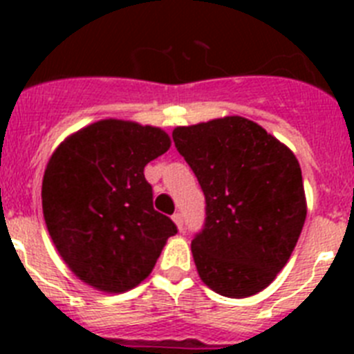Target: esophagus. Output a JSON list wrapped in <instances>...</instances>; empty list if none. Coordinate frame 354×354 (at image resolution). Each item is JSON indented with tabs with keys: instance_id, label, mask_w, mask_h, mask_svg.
Instances as JSON below:
<instances>
[{
	"instance_id": "1",
	"label": "esophagus",
	"mask_w": 354,
	"mask_h": 354,
	"mask_svg": "<svg viewBox=\"0 0 354 354\" xmlns=\"http://www.w3.org/2000/svg\"><path fill=\"white\" fill-rule=\"evenodd\" d=\"M171 220H174V223L177 225V228H179L180 232H183V228H184V218L180 212H175L174 216H171Z\"/></svg>"
}]
</instances>
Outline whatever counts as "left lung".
Masks as SVG:
<instances>
[{"instance_id": "obj_1", "label": "left lung", "mask_w": 354, "mask_h": 354, "mask_svg": "<svg viewBox=\"0 0 354 354\" xmlns=\"http://www.w3.org/2000/svg\"><path fill=\"white\" fill-rule=\"evenodd\" d=\"M171 136L207 204L204 230L192 243L200 280L227 298L261 292L287 264L305 223L298 159L237 115L179 126Z\"/></svg>"}]
</instances>
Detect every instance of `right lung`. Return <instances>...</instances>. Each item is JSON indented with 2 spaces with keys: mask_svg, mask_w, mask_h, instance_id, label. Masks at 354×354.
<instances>
[{
  "mask_svg": "<svg viewBox=\"0 0 354 354\" xmlns=\"http://www.w3.org/2000/svg\"><path fill=\"white\" fill-rule=\"evenodd\" d=\"M161 127L102 118L56 147L42 212L56 252L81 282L108 294L142 283L177 227L152 207L143 168L170 149Z\"/></svg>",
  "mask_w": 354,
  "mask_h": 354,
  "instance_id": "add662e5",
  "label": "right lung"
}]
</instances>
